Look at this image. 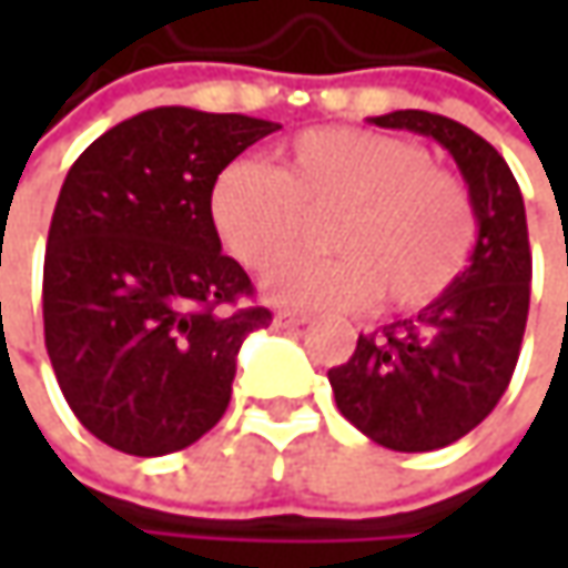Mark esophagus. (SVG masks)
Listing matches in <instances>:
<instances>
[{
    "instance_id": "esophagus-1",
    "label": "esophagus",
    "mask_w": 568,
    "mask_h": 568,
    "mask_svg": "<svg viewBox=\"0 0 568 568\" xmlns=\"http://www.w3.org/2000/svg\"><path fill=\"white\" fill-rule=\"evenodd\" d=\"M310 318L303 316V313H291V310H281V313H274V325L277 328H300V325H306Z\"/></svg>"
}]
</instances>
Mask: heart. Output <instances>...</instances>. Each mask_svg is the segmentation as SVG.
Here are the masks:
<instances>
[{"label":"heart","instance_id":"obj_1","mask_svg":"<svg viewBox=\"0 0 568 568\" xmlns=\"http://www.w3.org/2000/svg\"><path fill=\"white\" fill-rule=\"evenodd\" d=\"M328 230L338 255H296L265 277V296L310 313H347L385 296L420 310L448 294L477 246L468 186L433 166L420 144L313 129L281 166L233 161L211 189L217 236L246 268L265 272L303 243L306 217L339 211Z\"/></svg>","mask_w":568,"mask_h":568}]
</instances>
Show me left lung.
Returning <instances> with one entry per match:
<instances>
[{
	"mask_svg": "<svg viewBox=\"0 0 568 568\" xmlns=\"http://www.w3.org/2000/svg\"><path fill=\"white\" fill-rule=\"evenodd\" d=\"M369 122L446 148L477 211V246L448 294L361 335L354 357L328 369V382L363 436L392 452H433L468 436L513 379L531 300L525 199L503 154L462 122L426 110Z\"/></svg>",
	"mask_w": 568,
	"mask_h": 568,
	"instance_id": "8db88e82",
	"label": "left lung"
}]
</instances>
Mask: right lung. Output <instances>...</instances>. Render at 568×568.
I'll list each match as a JSON object with an SVG mask.
<instances>
[{
	"mask_svg": "<svg viewBox=\"0 0 568 568\" xmlns=\"http://www.w3.org/2000/svg\"><path fill=\"white\" fill-rule=\"evenodd\" d=\"M281 122L154 106L88 144L43 258V335L69 407L100 443L154 458L224 417L236 354L265 306L221 252L211 189Z\"/></svg>",
	"mask_w": 568,
	"mask_h": 568,
	"instance_id": "1",
	"label": "right lung"
}]
</instances>
